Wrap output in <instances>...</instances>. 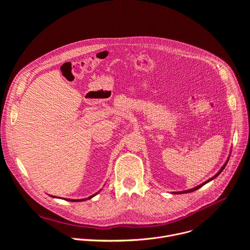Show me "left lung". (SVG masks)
<instances>
[{
  "label": "left lung",
  "instance_id": "obj_1",
  "mask_svg": "<svg viewBox=\"0 0 250 250\" xmlns=\"http://www.w3.org/2000/svg\"><path fill=\"white\" fill-rule=\"evenodd\" d=\"M229 156H230V155H229ZM229 156L228 160L226 161V163H225V164L223 165V167L221 168V170H220V171H219V172H218V173H217V174H216L215 176H213V177H211V178H209V179H208V180H207L206 182H204L203 184H201V185H199V186H197V187H195V188H192V189H190V190H186V191H182V192H176L175 194H184V193H190V192H194V191L198 190L199 188H201L202 186H204L205 184H207L208 182H209V181H211V180H213V179H215V178H216V177H218V176H219V175H220V174L222 173V171H223V170L225 169V167H226V165L228 164V161H229Z\"/></svg>",
  "mask_w": 250,
  "mask_h": 250
}]
</instances>
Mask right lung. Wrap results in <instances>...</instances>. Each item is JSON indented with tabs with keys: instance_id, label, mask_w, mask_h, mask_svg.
Returning <instances> with one entry per match:
<instances>
[{
	"instance_id": "right-lung-1",
	"label": "right lung",
	"mask_w": 250,
	"mask_h": 250,
	"mask_svg": "<svg viewBox=\"0 0 250 250\" xmlns=\"http://www.w3.org/2000/svg\"><path fill=\"white\" fill-rule=\"evenodd\" d=\"M101 191V190H100ZM100 191H98L96 194H94V195H92V196H90V197H88V198H86V199H80V200H73V199H65V200H67V201H70V202H82V201H86V200H89V199H92L93 197H95ZM51 197H53V198H56V197H54V196H51Z\"/></svg>"
}]
</instances>
